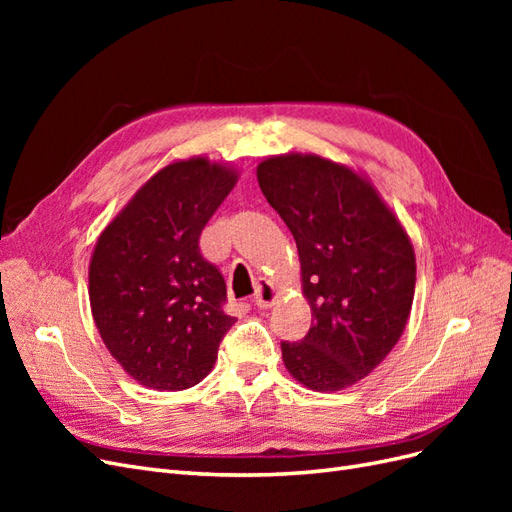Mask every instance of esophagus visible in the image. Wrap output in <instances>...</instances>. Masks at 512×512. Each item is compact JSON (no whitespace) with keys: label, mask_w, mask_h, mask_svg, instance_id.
Here are the masks:
<instances>
[{"label":"esophagus","mask_w":512,"mask_h":512,"mask_svg":"<svg viewBox=\"0 0 512 512\" xmlns=\"http://www.w3.org/2000/svg\"><path fill=\"white\" fill-rule=\"evenodd\" d=\"M275 301H277L275 286L271 282H267V280H262L258 284L256 294H254V305L260 307V309H269V307L275 305Z\"/></svg>","instance_id":"1"}]
</instances>
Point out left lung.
Listing matches in <instances>:
<instances>
[{
    "label": "left lung",
    "instance_id": "left-lung-1",
    "mask_svg": "<svg viewBox=\"0 0 512 512\" xmlns=\"http://www.w3.org/2000/svg\"><path fill=\"white\" fill-rule=\"evenodd\" d=\"M256 177L297 241L312 327L284 342L288 374L312 391H342L371 374L404 333L416 258L406 228L371 181L314 153L262 160Z\"/></svg>",
    "mask_w": 512,
    "mask_h": 512
}]
</instances>
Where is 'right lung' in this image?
Segmentation results:
<instances>
[{
    "mask_svg": "<svg viewBox=\"0 0 512 512\" xmlns=\"http://www.w3.org/2000/svg\"><path fill=\"white\" fill-rule=\"evenodd\" d=\"M239 173L205 156L158 170L108 224L89 262V303L104 346L128 376L183 391L213 369L235 318L226 282L198 239Z\"/></svg>",
    "mask_w": 512,
    "mask_h": 512,
    "instance_id": "1",
    "label": "right lung"
}]
</instances>
